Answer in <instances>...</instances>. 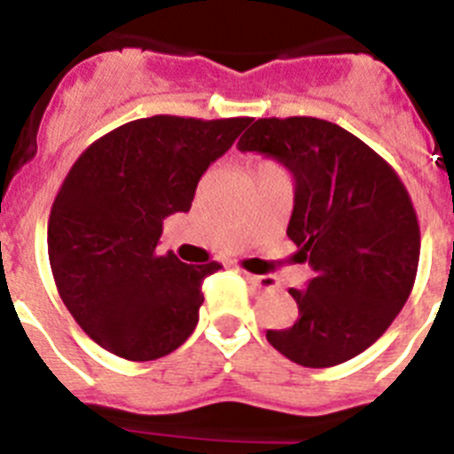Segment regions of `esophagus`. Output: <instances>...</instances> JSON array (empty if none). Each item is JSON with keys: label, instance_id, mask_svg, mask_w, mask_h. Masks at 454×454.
<instances>
[{"label": "esophagus", "instance_id": "obj_1", "mask_svg": "<svg viewBox=\"0 0 454 454\" xmlns=\"http://www.w3.org/2000/svg\"><path fill=\"white\" fill-rule=\"evenodd\" d=\"M244 278H247L254 287H258V290H265V293L276 290L274 276H255V274H249V271H244Z\"/></svg>", "mask_w": 454, "mask_h": 454}]
</instances>
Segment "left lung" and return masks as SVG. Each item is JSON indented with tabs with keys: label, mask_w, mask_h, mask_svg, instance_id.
<instances>
[{
	"label": "left lung",
	"mask_w": 454,
	"mask_h": 454,
	"mask_svg": "<svg viewBox=\"0 0 454 454\" xmlns=\"http://www.w3.org/2000/svg\"><path fill=\"white\" fill-rule=\"evenodd\" d=\"M238 148L293 173L287 238L313 270L303 290L290 287L297 322L270 329L267 340L303 368L345 364L391 326L411 294L420 228L407 187L370 145L322 118H258Z\"/></svg>",
	"instance_id": "1"
}]
</instances>
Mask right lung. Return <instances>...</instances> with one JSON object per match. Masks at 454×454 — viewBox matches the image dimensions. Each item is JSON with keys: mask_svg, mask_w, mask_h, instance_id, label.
I'll return each mask as SVG.
<instances>
[{"mask_svg": "<svg viewBox=\"0 0 454 454\" xmlns=\"http://www.w3.org/2000/svg\"><path fill=\"white\" fill-rule=\"evenodd\" d=\"M251 118L151 116L90 144L54 199L47 254L77 325L107 352L153 361L178 349L199 325L205 276L157 254L164 219L189 212L200 176Z\"/></svg>", "mask_w": 454, "mask_h": 454, "instance_id": "1", "label": "right lung"}]
</instances>
